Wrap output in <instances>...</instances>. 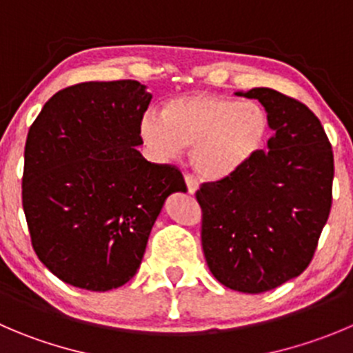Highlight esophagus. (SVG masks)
Masks as SVG:
<instances>
[{
  "instance_id": "obj_1",
  "label": "esophagus",
  "mask_w": 353,
  "mask_h": 353,
  "mask_svg": "<svg viewBox=\"0 0 353 353\" xmlns=\"http://www.w3.org/2000/svg\"><path fill=\"white\" fill-rule=\"evenodd\" d=\"M185 183H187V189H189L190 194H194L197 190V187H199V182H197V179L194 176V174H185Z\"/></svg>"
}]
</instances>
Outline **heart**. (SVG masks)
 Listing matches in <instances>:
<instances>
[{
	"instance_id": "heart-1",
	"label": "heart",
	"mask_w": 353,
	"mask_h": 353,
	"mask_svg": "<svg viewBox=\"0 0 353 353\" xmlns=\"http://www.w3.org/2000/svg\"><path fill=\"white\" fill-rule=\"evenodd\" d=\"M268 130L263 105L211 93L173 99L163 114L150 110L140 121V137L154 159H173L182 145H190V163L210 179L250 163L267 143Z\"/></svg>"
}]
</instances>
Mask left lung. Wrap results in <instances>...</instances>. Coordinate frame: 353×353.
<instances>
[{
	"mask_svg": "<svg viewBox=\"0 0 353 353\" xmlns=\"http://www.w3.org/2000/svg\"><path fill=\"white\" fill-rule=\"evenodd\" d=\"M256 99L274 132L268 149L196 192L201 241L218 283L263 293L298 277L314 258L333 201L334 159L321 121L305 103L272 88Z\"/></svg>",
	"mask_w": 353,
	"mask_h": 353,
	"instance_id": "8db88e82",
	"label": "left lung"
}]
</instances>
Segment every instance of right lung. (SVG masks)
I'll return each mask as SVG.
<instances>
[{
    "label": "right lung",
    "mask_w": 353,
    "mask_h": 353,
    "mask_svg": "<svg viewBox=\"0 0 353 353\" xmlns=\"http://www.w3.org/2000/svg\"><path fill=\"white\" fill-rule=\"evenodd\" d=\"M150 99L133 79L79 83L55 93L29 128L22 206L31 243L70 286L128 283L166 197L187 192L179 168L137 150Z\"/></svg>",
    "instance_id": "obj_1"
}]
</instances>
